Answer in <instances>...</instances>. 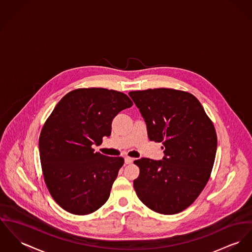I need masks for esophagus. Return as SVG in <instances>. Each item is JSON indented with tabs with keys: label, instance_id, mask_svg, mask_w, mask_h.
<instances>
[{
	"label": "esophagus",
	"instance_id": "esophagus-1",
	"mask_svg": "<svg viewBox=\"0 0 252 252\" xmlns=\"http://www.w3.org/2000/svg\"><path fill=\"white\" fill-rule=\"evenodd\" d=\"M133 158L132 157H129V156H126L125 157V163L126 164H131L133 162Z\"/></svg>",
	"mask_w": 252,
	"mask_h": 252
}]
</instances>
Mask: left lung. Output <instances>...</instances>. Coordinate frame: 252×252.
Listing matches in <instances>:
<instances>
[{
  "instance_id": "1",
  "label": "left lung",
  "mask_w": 252,
  "mask_h": 252,
  "mask_svg": "<svg viewBox=\"0 0 252 252\" xmlns=\"http://www.w3.org/2000/svg\"><path fill=\"white\" fill-rule=\"evenodd\" d=\"M150 140L164 145L163 160L142 158L133 187L139 199L156 213L188 208L202 192L213 169L217 134L194 95L170 88L131 91ZM163 148V147H162Z\"/></svg>"
}]
</instances>
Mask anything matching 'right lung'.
Masks as SVG:
<instances>
[{
  "instance_id": "add662e5",
  "label": "right lung",
  "mask_w": 252,
  "mask_h": 252,
  "mask_svg": "<svg viewBox=\"0 0 252 252\" xmlns=\"http://www.w3.org/2000/svg\"><path fill=\"white\" fill-rule=\"evenodd\" d=\"M126 94L105 88H78L62 97L46 120L39 155L46 186L65 211L88 215L108 199L123 157L95 153L111 134L113 119L132 106Z\"/></svg>"
}]
</instances>
